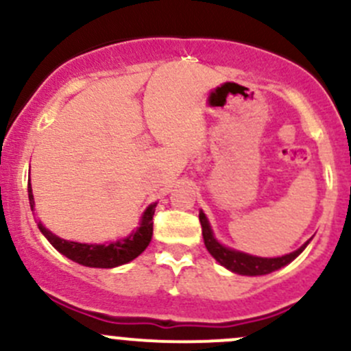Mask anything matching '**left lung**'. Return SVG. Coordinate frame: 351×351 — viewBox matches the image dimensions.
Masks as SVG:
<instances>
[{
	"label": "left lung",
	"instance_id": "left-lung-1",
	"mask_svg": "<svg viewBox=\"0 0 351 351\" xmlns=\"http://www.w3.org/2000/svg\"><path fill=\"white\" fill-rule=\"evenodd\" d=\"M198 219H200L202 224V236H204V243L205 247H207L208 253L219 261L224 268L231 270L232 274L238 275H247V277H256V275H267L271 274V271L278 270V268L285 267L289 265L290 261L295 260L306 246L309 244V241L304 243L299 250L292 251V253L284 254V256H277V258H261V256H253V254L243 253V251H236L232 247L224 246L215 239L214 231H212L210 224H208V219L205 217L204 212L200 210L198 214Z\"/></svg>",
	"mask_w": 351,
	"mask_h": 351
}]
</instances>
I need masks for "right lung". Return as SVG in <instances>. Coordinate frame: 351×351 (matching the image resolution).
<instances>
[{
  "instance_id": "add662e5",
  "label": "right lung",
  "mask_w": 351,
  "mask_h": 351,
  "mask_svg": "<svg viewBox=\"0 0 351 351\" xmlns=\"http://www.w3.org/2000/svg\"><path fill=\"white\" fill-rule=\"evenodd\" d=\"M28 200H30V208L34 210V193H32L30 182H28ZM156 210V204H151L144 210L141 217L139 228L130 232L125 238L119 241H112L108 244H86L76 241H66V239L58 238L52 234L42 222H37L42 234L47 238V241L56 247L61 254H64L69 260L83 265V267L91 268H115L120 265H125L132 261L134 258L139 256L147 246H149L151 238H153V215Z\"/></svg>"
}]
</instances>
